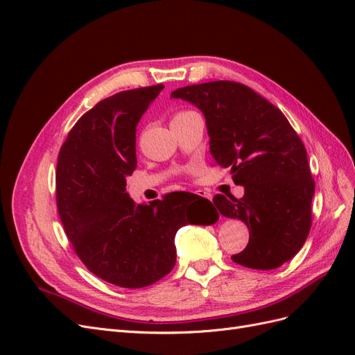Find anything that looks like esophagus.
Segmentation results:
<instances>
[{"label": "esophagus", "mask_w": 355, "mask_h": 355, "mask_svg": "<svg viewBox=\"0 0 355 355\" xmlns=\"http://www.w3.org/2000/svg\"><path fill=\"white\" fill-rule=\"evenodd\" d=\"M197 196H200V197H202V198L211 200V194H210V192H207V191H202V189H200V191H197Z\"/></svg>", "instance_id": "esophagus-1"}]
</instances>
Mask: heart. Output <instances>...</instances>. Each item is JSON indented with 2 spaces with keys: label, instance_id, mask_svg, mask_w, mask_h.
<instances>
[{
  "label": "heart",
  "instance_id": "heart-1",
  "mask_svg": "<svg viewBox=\"0 0 355 355\" xmlns=\"http://www.w3.org/2000/svg\"><path fill=\"white\" fill-rule=\"evenodd\" d=\"M184 114H187V112H180V114H178L176 116H179V115H184Z\"/></svg>",
  "mask_w": 355,
  "mask_h": 355
}]
</instances>
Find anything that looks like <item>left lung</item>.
Returning <instances> with one entry per match:
<instances>
[{"instance_id": "left-lung-1", "label": "left lung", "mask_w": 355, "mask_h": 355, "mask_svg": "<svg viewBox=\"0 0 355 355\" xmlns=\"http://www.w3.org/2000/svg\"><path fill=\"white\" fill-rule=\"evenodd\" d=\"M170 98L202 112L211 157L244 188L241 198H213L222 216L249 228V244L231 259L268 271L295 257L311 230L315 184L306 149L283 112L234 81L187 85Z\"/></svg>"}]
</instances>
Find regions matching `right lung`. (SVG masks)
Here are the masks:
<instances>
[{
    "label": "right lung",
    "instance_id": "obj_1",
    "mask_svg": "<svg viewBox=\"0 0 355 355\" xmlns=\"http://www.w3.org/2000/svg\"><path fill=\"white\" fill-rule=\"evenodd\" d=\"M163 84L120 92L85 112L62 145L56 198L75 253L103 282L141 288L176 263L175 235L188 223L213 225V204L191 192L136 204L127 178L137 166L136 127Z\"/></svg>",
    "mask_w": 355,
    "mask_h": 355
}]
</instances>
